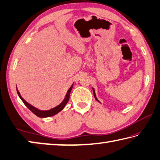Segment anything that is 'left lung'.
Segmentation results:
<instances>
[{
    "mask_svg": "<svg viewBox=\"0 0 160 160\" xmlns=\"http://www.w3.org/2000/svg\"><path fill=\"white\" fill-rule=\"evenodd\" d=\"M92 90H93V93H94V98H95V99L97 100V102H100L99 100H98V99L97 98V97H96V94H95V91H94V89L92 88Z\"/></svg>",
    "mask_w": 160,
    "mask_h": 160,
    "instance_id": "1",
    "label": "left lung"
}]
</instances>
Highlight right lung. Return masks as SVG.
<instances>
[{"label":"right lung","mask_w":160,"mask_h":160,"mask_svg":"<svg viewBox=\"0 0 160 160\" xmlns=\"http://www.w3.org/2000/svg\"><path fill=\"white\" fill-rule=\"evenodd\" d=\"M74 83H72V85H71V87L69 88V90H68L67 93H66V97H65L64 99L63 100V102H62L60 104L58 105L57 107L52 108V109H51L49 110H47V111H43V110H39L37 109L36 107H34L31 105L30 104H29L28 102H27L25 99H24L22 97H21V94L20 93V92L18 91V88H17V92L20 98L21 99L22 101L23 102L24 104H25V106L28 108V109L31 111V112L34 113L35 115L37 116L38 117H40V118H47V117H49V116H53L54 115L57 114L58 112H60L61 110L63 109V108L65 107V106L67 104V103L69 101V98H70V92L72 90V87H73Z\"/></svg>","instance_id":"right-lung-1"}]
</instances>
